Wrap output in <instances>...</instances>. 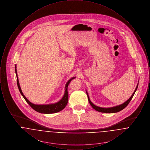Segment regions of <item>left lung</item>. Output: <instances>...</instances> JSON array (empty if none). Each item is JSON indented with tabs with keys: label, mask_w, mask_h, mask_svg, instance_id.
I'll return each mask as SVG.
<instances>
[{
	"label": "left lung",
	"mask_w": 150,
	"mask_h": 150,
	"mask_svg": "<svg viewBox=\"0 0 150 150\" xmlns=\"http://www.w3.org/2000/svg\"><path fill=\"white\" fill-rule=\"evenodd\" d=\"M138 86V84H137V86H136V89L134 92V93H133V94L132 95V96L129 98L128 100H127L126 102H125L124 103L116 106H114V107H109V108H103V107H100L98 106H97L96 105H94L93 103L91 101V100L89 99V97L88 96V94L87 93V92L86 91V94H87V96H88V100L89 102L90 103V105L92 106V107H93L94 110H96V111L100 112H103V113H115V112H117L121 111L122 110H123L124 108H125V107L128 106L129 103L130 102V101L132 100L134 93L136 92L137 88Z\"/></svg>",
	"instance_id": "1"
}]
</instances>
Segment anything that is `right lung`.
<instances>
[{"label":"right lung","instance_id":"1","mask_svg":"<svg viewBox=\"0 0 150 150\" xmlns=\"http://www.w3.org/2000/svg\"><path fill=\"white\" fill-rule=\"evenodd\" d=\"M15 72H16V76H17V86H18V89L20 91V92L21 94V95L24 98V99L27 102V103L35 111L39 112V113H42V114H53V113H56L59 111H61V110H62L64 108V107H66V106L67 104L68 100H69V94H68V92H67L68 86L72 80L75 78V77H73L71 79H70L66 83V84L65 86V92H64V95L62 98L59 101H58L56 103L50 104V105H35L34 103H32L31 102H30L29 100L26 98V97L23 95V94L22 92L18 76H17L16 65H15Z\"/></svg>","mask_w":150,"mask_h":150}]
</instances>
